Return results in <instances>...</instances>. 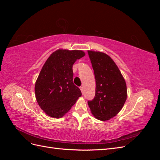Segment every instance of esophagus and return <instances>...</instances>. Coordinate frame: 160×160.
<instances>
[{
    "label": "esophagus",
    "instance_id": "obj_1",
    "mask_svg": "<svg viewBox=\"0 0 160 160\" xmlns=\"http://www.w3.org/2000/svg\"><path fill=\"white\" fill-rule=\"evenodd\" d=\"M80 89H81L82 93H83V87H80Z\"/></svg>",
    "mask_w": 160,
    "mask_h": 160
}]
</instances>
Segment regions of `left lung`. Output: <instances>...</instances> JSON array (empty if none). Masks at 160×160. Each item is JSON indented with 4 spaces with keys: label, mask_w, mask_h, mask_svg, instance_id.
Returning <instances> with one entry per match:
<instances>
[{
    "label": "left lung",
    "mask_w": 160,
    "mask_h": 160,
    "mask_svg": "<svg viewBox=\"0 0 160 160\" xmlns=\"http://www.w3.org/2000/svg\"><path fill=\"white\" fill-rule=\"evenodd\" d=\"M94 71L95 96L88 105L94 117L100 121L109 120L123 107L127 99V86L118 67L103 52L88 51Z\"/></svg>",
    "instance_id": "1"
}]
</instances>
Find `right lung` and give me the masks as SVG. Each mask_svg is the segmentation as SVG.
I'll list each match as a JSON object with an SVG mask.
<instances>
[{"label":"right lung","mask_w":160,"mask_h":160,"mask_svg":"<svg viewBox=\"0 0 160 160\" xmlns=\"http://www.w3.org/2000/svg\"><path fill=\"white\" fill-rule=\"evenodd\" d=\"M85 55L81 50L59 49L42 66L35 92L38 105L47 115L57 119L63 117L81 96V90L72 82V65Z\"/></svg>","instance_id":"right-lung-1"}]
</instances>
